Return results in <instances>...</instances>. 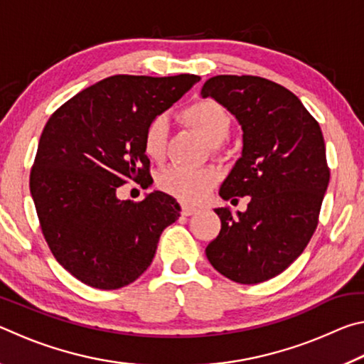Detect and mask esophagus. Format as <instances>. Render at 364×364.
<instances>
[{"label": "esophagus", "instance_id": "obj_1", "mask_svg": "<svg viewBox=\"0 0 364 364\" xmlns=\"http://www.w3.org/2000/svg\"><path fill=\"white\" fill-rule=\"evenodd\" d=\"M181 213L184 215V217H189V215L197 213V208L196 207H191V205H183L181 207Z\"/></svg>", "mask_w": 364, "mask_h": 364}]
</instances>
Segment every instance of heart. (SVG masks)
<instances>
[{
	"label": "heart",
	"instance_id": "b5f03b06",
	"mask_svg": "<svg viewBox=\"0 0 364 364\" xmlns=\"http://www.w3.org/2000/svg\"><path fill=\"white\" fill-rule=\"evenodd\" d=\"M183 120L200 134L208 144L218 146L230 138L232 120L225 107L210 100H202L183 110ZM168 120L157 115L147 123L143 134V151L152 162L160 164L165 159L168 144ZM218 181V171L213 168H184L170 167L157 176V186L178 200L194 204L204 199L205 194Z\"/></svg>",
	"mask_w": 364,
	"mask_h": 364
}]
</instances>
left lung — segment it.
Returning <instances> with one entry per match:
<instances>
[{
	"label": "left lung",
	"instance_id": "obj_1",
	"mask_svg": "<svg viewBox=\"0 0 364 364\" xmlns=\"http://www.w3.org/2000/svg\"><path fill=\"white\" fill-rule=\"evenodd\" d=\"M236 117L242 154L220 188L225 200L249 196L247 210L221 220L207 245L212 267L239 284H258L282 273L316 230L329 184L319 123L284 86L252 75H217L200 90Z\"/></svg>",
	"mask_w": 364,
	"mask_h": 364
}]
</instances>
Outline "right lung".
Segmentation results:
<instances>
[{"label":"right lung","instance_id":"obj_1","mask_svg":"<svg viewBox=\"0 0 364 364\" xmlns=\"http://www.w3.org/2000/svg\"><path fill=\"white\" fill-rule=\"evenodd\" d=\"M200 77L114 75L63 104L41 133L30 173L43 236L78 281L119 289L136 281L156 255L159 237L180 218L173 197L152 191L141 202L117 189L149 180L143 134Z\"/></svg>","mask_w":364,"mask_h":364}]
</instances>
